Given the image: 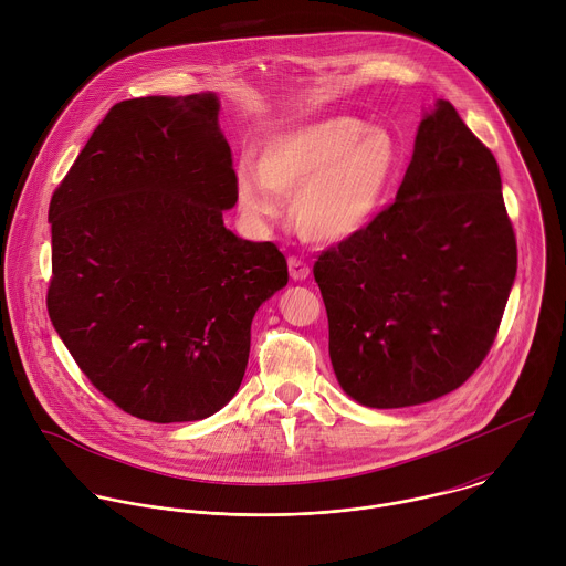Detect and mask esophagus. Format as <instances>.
I'll return each mask as SVG.
<instances>
[{"mask_svg":"<svg viewBox=\"0 0 566 566\" xmlns=\"http://www.w3.org/2000/svg\"><path fill=\"white\" fill-rule=\"evenodd\" d=\"M289 273H291V277L295 282H302V280H306L311 275V269L300 258H289Z\"/></svg>","mask_w":566,"mask_h":566,"instance_id":"obj_1","label":"esophagus"}]
</instances>
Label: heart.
I'll list each match as a JSON object with an SVG mask.
<instances>
[{
    "label": "heart",
    "mask_w": 566,
    "mask_h": 566,
    "mask_svg": "<svg viewBox=\"0 0 566 566\" xmlns=\"http://www.w3.org/2000/svg\"><path fill=\"white\" fill-rule=\"evenodd\" d=\"M405 150L389 126L331 115L284 128L260 148V159L235 166V202L262 224L293 198L295 229L311 242L335 244L357 235L385 205Z\"/></svg>",
    "instance_id": "obj_1"
}]
</instances>
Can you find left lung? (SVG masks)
Wrapping results in <instances>:
<instances>
[{
	"mask_svg": "<svg viewBox=\"0 0 566 566\" xmlns=\"http://www.w3.org/2000/svg\"><path fill=\"white\" fill-rule=\"evenodd\" d=\"M515 269L497 161L438 99L394 205L313 266L342 391L370 409L455 391L495 339Z\"/></svg>",
	"mask_w": 566,
	"mask_h": 566,
	"instance_id": "obj_1",
	"label": "left lung"
}]
</instances>
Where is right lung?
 <instances>
[{"instance_id":"add662e5","label":"right lung","mask_w":566,"mask_h":566,"mask_svg":"<svg viewBox=\"0 0 566 566\" xmlns=\"http://www.w3.org/2000/svg\"><path fill=\"white\" fill-rule=\"evenodd\" d=\"M216 93L115 104L53 193L51 322L122 411L193 422L238 394L255 311L289 282L273 242L224 227L235 207Z\"/></svg>"}]
</instances>
